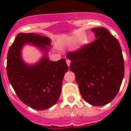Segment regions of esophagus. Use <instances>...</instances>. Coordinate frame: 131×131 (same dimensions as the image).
<instances>
[{
  "label": "esophagus",
  "instance_id": "obj_1",
  "mask_svg": "<svg viewBox=\"0 0 131 131\" xmlns=\"http://www.w3.org/2000/svg\"><path fill=\"white\" fill-rule=\"evenodd\" d=\"M67 64L68 67H69V66H70V64H71V61H70L69 60L67 59Z\"/></svg>",
  "mask_w": 131,
  "mask_h": 131
}]
</instances>
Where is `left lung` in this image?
I'll return each mask as SVG.
<instances>
[{"label": "left lung", "mask_w": 131, "mask_h": 131, "mask_svg": "<svg viewBox=\"0 0 131 131\" xmlns=\"http://www.w3.org/2000/svg\"><path fill=\"white\" fill-rule=\"evenodd\" d=\"M91 30L96 39L75 51L69 52L70 69L75 75L81 95L94 106L105 105L117 95L124 74L119 42L107 29Z\"/></svg>", "instance_id": "1"}]
</instances>
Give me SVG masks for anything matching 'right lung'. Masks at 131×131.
<instances>
[{
  "label": "right lung",
  "instance_id": "1",
  "mask_svg": "<svg viewBox=\"0 0 131 131\" xmlns=\"http://www.w3.org/2000/svg\"><path fill=\"white\" fill-rule=\"evenodd\" d=\"M30 44L44 51L37 63L28 65L22 60L21 49ZM51 40L34 33H19L9 47L7 73L11 86L19 99L30 107L44 110L54 105L59 99L62 84L68 67L64 58L49 60L47 52Z\"/></svg>",
  "mask_w": 131,
  "mask_h": 131
}]
</instances>
